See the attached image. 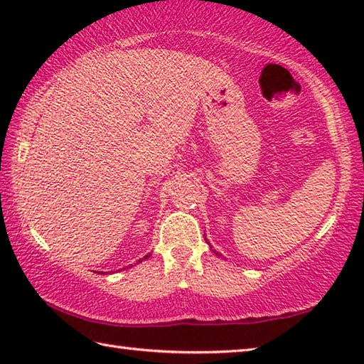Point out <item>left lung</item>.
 <instances>
[{
	"label": "left lung",
	"mask_w": 364,
	"mask_h": 364,
	"mask_svg": "<svg viewBox=\"0 0 364 364\" xmlns=\"http://www.w3.org/2000/svg\"><path fill=\"white\" fill-rule=\"evenodd\" d=\"M211 249H213V247H211ZM213 252H214V253H215V255H218V252H215V250H213Z\"/></svg>",
	"instance_id": "1"
}]
</instances>
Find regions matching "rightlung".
Wrapping results in <instances>:
<instances>
[{"label": "right lung", "instance_id": "add662e5", "mask_svg": "<svg viewBox=\"0 0 364 364\" xmlns=\"http://www.w3.org/2000/svg\"><path fill=\"white\" fill-rule=\"evenodd\" d=\"M149 257H150V255H145V257H144V258H141V259H139V261H137V262H141V261H142V259H146V258H149ZM131 266H133V264H131Z\"/></svg>", "mask_w": 364, "mask_h": 364}]
</instances>
